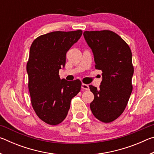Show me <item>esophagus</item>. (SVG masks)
<instances>
[{"mask_svg":"<svg viewBox=\"0 0 154 154\" xmlns=\"http://www.w3.org/2000/svg\"><path fill=\"white\" fill-rule=\"evenodd\" d=\"M82 88L83 90H88L90 89L89 88V85H87V84H85V83H82Z\"/></svg>","mask_w":154,"mask_h":154,"instance_id":"1","label":"esophagus"}]
</instances>
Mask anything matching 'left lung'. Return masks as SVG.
<instances>
[{
	"instance_id": "1",
	"label": "left lung",
	"mask_w": 154,
	"mask_h": 154,
	"mask_svg": "<svg viewBox=\"0 0 154 154\" xmlns=\"http://www.w3.org/2000/svg\"><path fill=\"white\" fill-rule=\"evenodd\" d=\"M83 36L93 52L96 69L103 72L100 89L90 85L94 95L91 111L98 120L109 123L123 113L132 93V52L120 36L111 30L85 31Z\"/></svg>"
}]
</instances>
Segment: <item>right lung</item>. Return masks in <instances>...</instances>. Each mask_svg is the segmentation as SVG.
<instances>
[{"instance_id": "obj_1", "label": "right lung", "mask_w": 154, "mask_h": 154, "mask_svg": "<svg viewBox=\"0 0 154 154\" xmlns=\"http://www.w3.org/2000/svg\"><path fill=\"white\" fill-rule=\"evenodd\" d=\"M82 35L81 30L55 31L38 36L30 46L26 71L31 103L38 118L48 124H59L66 118L71 99L81 90L80 80L60 79L59 70Z\"/></svg>"}]
</instances>
